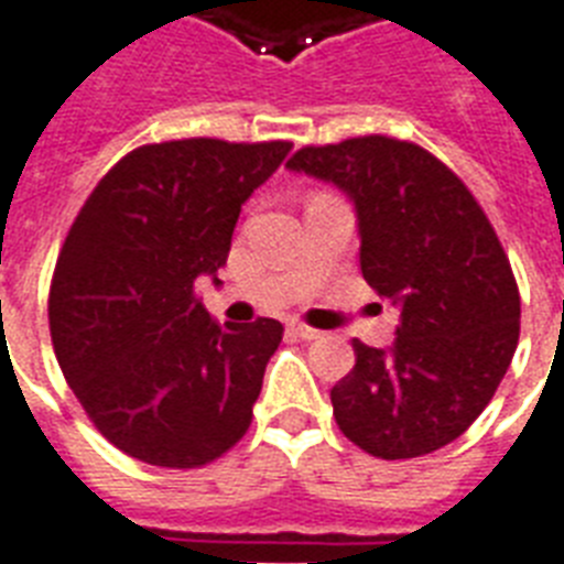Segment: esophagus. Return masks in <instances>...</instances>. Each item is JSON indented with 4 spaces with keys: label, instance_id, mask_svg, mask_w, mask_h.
Segmentation results:
<instances>
[{
    "label": "esophagus",
    "instance_id": "1",
    "mask_svg": "<svg viewBox=\"0 0 564 564\" xmlns=\"http://www.w3.org/2000/svg\"><path fill=\"white\" fill-rule=\"evenodd\" d=\"M290 334L295 336V339H304V343H310V339H318V336H322L316 327L304 325V322H299V318H292L290 322Z\"/></svg>",
    "mask_w": 564,
    "mask_h": 564
}]
</instances>
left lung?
Listing matches in <instances>:
<instances>
[{"mask_svg": "<svg viewBox=\"0 0 564 564\" xmlns=\"http://www.w3.org/2000/svg\"><path fill=\"white\" fill-rule=\"evenodd\" d=\"M286 166L351 195L362 278L401 310L389 351L354 339L357 362L330 389L336 424L377 459L451 445L486 410L521 334L489 216L436 154L398 137L304 145Z\"/></svg>", "mask_w": 564, "mask_h": 564, "instance_id": "obj_1", "label": "left lung"}]
</instances>
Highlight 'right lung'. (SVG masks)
I'll return each mask as SVG.
<instances>
[{
	"instance_id": "add662e5",
	"label": "right lung",
	"mask_w": 564,
	"mask_h": 564,
	"mask_svg": "<svg viewBox=\"0 0 564 564\" xmlns=\"http://www.w3.org/2000/svg\"><path fill=\"white\" fill-rule=\"evenodd\" d=\"M292 143L189 137L128 152L75 216L48 286L57 366L93 427L158 468H202L251 427L283 325H219L195 295L242 202Z\"/></svg>"
}]
</instances>
